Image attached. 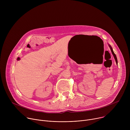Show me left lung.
<instances>
[{
    "label": "left lung",
    "instance_id": "8db88e82",
    "mask_svg": "<svg viewBox=\"0 0 130 130\" xmlns=\"http://www.w3.org/2000/svg\"><path fill=\"white\" fill-rule=\"evenodd\" d=\"M109 47H110V49H111V51H112V54H113V55H114V58H115V61H116V63H117H117H118V62H117V59L116 55V54L114 53V51H113V49H112V47H110V45H109Z\"/></svg>",
    "mask_w": 130,
    "mask_h": 130
}]
</instances>
